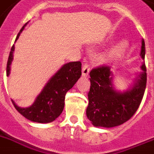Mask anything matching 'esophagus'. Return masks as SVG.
Instances as JSON below:
<instances>
[{"label":"esophagus","mask_w":154,"mask_h":154,"mask_svg":"<svg viewBox=\"0 0 154 154\" xmlns=\"http://www.w3.org/2000/svg\"><path fill=\"white\" fill-rule=\"evenodd\" d=\"M90 69H89V64L87 62H85L83 67H82V76L83 77H87L89 73Z\"/></svg>","instance_id":"34e87169"}]
</instances>
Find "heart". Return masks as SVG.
Here are the masks:
<instances>
[{
  "instance_id": "heart-1",
  "label": "heart",
  "mask_w": 154,
  "mask_h": 154,
  "mask_svg": "<svg viewBox=\"0 0 154 154\" xmlns=\"http://www.w3.org/2000/svg\"><path fill=\"white\" fill-rule=\"evenodd\" d=\"M129 47V44L125 40H122L115 44L105 54V58L109 61H116L124 56Z\"/></svg>"
}]
</instances>
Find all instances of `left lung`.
Returning a JSON list of instances; mask_svg holds the SVG:
<instances>
[{"label":"left lung","mask_w":154,"mask_h":154,"mask_svg":"<svg viewBox=\"0 0 154 154\" xmlns=\"http://www.w3.org/2000/svg\"><path fill=\"white\" fill-rule=\"evenodd\" d=\"M145 42L141 40L140 56L145 59ZM137 75L134 84L124 92L118 91L112 84V72L105 65L92 69L90 89L88 94L89 105L86 109L88 119L96 127L112 128L123 124L133 117L141 104L146 90V68L145 63Z\"/></svg>","instance_id":"obj_1"}]
</instances>
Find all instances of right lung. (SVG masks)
Masks as SVG:
<instances>
[{
	"label": "right lung",
	"instance_id": "right-lung-1",
	"mask_svg": "<svg viewBox=\"0 0 154 154\" xmlns=\"http://www.w3.org/2000/svg\"><path fill=\"white\" fill-rule=\"evenodd\" d=\"M28 22L25 24L17 36L19 38ZM14 45L11 48L8 56L6 74L9 76L10 65L13 59ZM82 75L81 61L69 62L62 65L60 69L48 81L42 92L29 107H19L12 100L14 107L20 114L31 122L37 123H49L56 120L62 112L65 106V94L76 84Z\"/></svg>",
	"mask_w": 154,
	"mask_h": 154
}]
</instances>
